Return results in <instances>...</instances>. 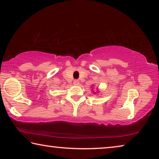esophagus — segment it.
<instances>
[{"label":"esophagus","instance_id":"1","mask_svg":"<svg viewBox=\"0 0 159 159\" xmlns=\"http://www.w3.org/2000/svg\"><path fill=\"white\" fill-rule=\"evenodd\" d=\"M79 80H74V84L76 85H79Z\"/></svg>","mask_w":159,"mask_h":159}]
</instances>
